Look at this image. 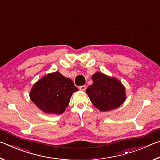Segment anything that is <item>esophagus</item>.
<instances>
[{"mask_svg":"<svg viewBox=\"0 0 160 160\" xmlns=\"http://www.w3.org/2000/svg\"><path fill=\"white\" fill-rule=\"evenodd\" d=\"M79 90L81 91H85L86 90V85H82L79 87Z\"/></svg>","mask_w":160,"mask_h":160,"instance_id":"1","label":"esophagus"}]
</instances>
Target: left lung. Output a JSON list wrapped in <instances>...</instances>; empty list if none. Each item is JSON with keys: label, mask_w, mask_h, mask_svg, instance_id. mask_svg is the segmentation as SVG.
<instances>
[{"label": "left lung", "mask_w": 160, "mask_h": 160, "mask_svg": "<svg viewBox=\"0 0 160 160\" xmlns=\"http://www.w3.org/2000/svg\"><path fill=\"white\" fill-rule=\"evenodd\" d=\"M93 83L86 93L92 103L102 112H107L120 107L126 100L125 88L117 79L96 72L92 77Z\"/></svg>", "instance_id": "1"}]
</instances>
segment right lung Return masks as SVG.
I'll return each instance as SVG.
<instances>
[{
    "instance_id": "1",
    "label": "right lung",
    "mask_w": 160,
    "mask_h": 160,
    "mask_svg": "<svg viewBox=\"0 0 160 160\" xmlns=\"http://www.w3.org/2000/svg\"><path fill=\"white\" fill-rule=\"evenodd\" d=\"M78 90L72 80L55 72L47 75L34 84L30 92V98L43 112L60 114L68 106L72 93Z\"/></svg>"
}]
</instances>
